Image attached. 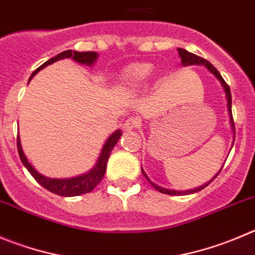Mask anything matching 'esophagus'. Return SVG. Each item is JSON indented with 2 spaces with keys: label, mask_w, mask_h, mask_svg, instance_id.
I'll use <instances>...</instances> for the list:
<instances>
[{
  "label": "esophagus",
  "mask_w": 255,
  "mask_h": 255,
  "mask_svg": "<svg viewBox=\"0 0 255 255\" xmlns=\"http://www.w3.org/2000/svg\"><path fill=\"white\" fill-rule=\"evenodd\" d=\"M139 122H141V121H139L138 117H129V118L125 122V125H123V129L125 130L134 129V128L138 127Z\"/></svg>",
  "instance_id": "1"
}]
</instances>
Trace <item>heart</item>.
Here are the masks:
<instances>
[{
  "label": "heart",
  "mask_w": 255,
  "mask_h": 255,
  "mask_svg": "<svg viewBox=\"0 0 255 255\" xmlns=\"http://www.w3.org/2000/svg\"><path fill=\"white\" fill-rule=\"evenodd\" d=\"M152 66L148 64H133L127 69L125 74V79L130 85H139L146 82L147 78L151 75Z\"/></svg>",
  "instance_id": "1"
}]
</instances>
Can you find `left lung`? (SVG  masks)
<instances>
[{
  "label": "left lung",
  "mask_w": 255,
  "mask_h": 255,
  "mask_svg": "<svg viewBox=\"0 0 255 255\" xmlns=\"http://www.w3.org/2000/svg\"><path fill=\"white\" fill-rule=\"evenodd\" d=\"M177 51H178V54H180V58H181V63H182V65H205L206 68L209 69V71H210V73H213L214 75H215V77L218 78L219 82L221 83V85H223V88H224L225 94H227L228 111H229L230 123H232V128H233V130H234V133H235L234 121H233V114H232V93H230V88H229V85H228L227 83H225V80L223 79V77H221V75H220V73H219V71L216 70L215 68H214L213 64L209 63V61L206 60V59L201 58V56L195 55V54H192V52H189V51H187V50H185V49H177ZM234 138H235V135H234ZM220 171H221V168H220ZM220 171H219V172L216 173V176H218L219 173H220ZM142 173H143L144 177H146L147 180H148L149 184H151L152 186H153L154 189L157 190V191H160V192H162V194H167V195H187V194H194V192H197V191H200V190L205 189V187L208 186V185L210 184L211 181H213L214 178L216 177V176H215V177H214L213 180H211V181H209L208 184L203 185V186H200V187H196V189H194V190H189V191H175V190H167V189H165V187L157 186L156 184H153V182H152L151 180H149V178H148V176H147L146 173H144L143 168H142Z\"/></svg>",
  "instance_id": "1"
}]
</instances>
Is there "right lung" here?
Masks as SVG:
<instances>
[{"mask_svg": "<svg viewBox=\"0 0 255 255\" xmlns=\"http://www.w3.org/2000/svg\"><path fill=\"white\" fill-rule=\"evenodd\" d=\"M65 58H73L74 60L78 61L80 64H87V65H93L94 61L98 59V54L94 51H85V52H79V51H73V50H66V51L60 52L56 56L51 58L50 60H47L46 63L42 64L41 66L36 69L34 73L31 74L30 79H32L35 74H37V71H40L41 69H44L45 66L50 65V64L55 63V61L61 60V59ZM122 132L121 129H117L113 134H111L107 142L104 143L103 149H102L101 154L98 157V161L95 163L94 167L89 171V172L84 173L82 176H78V177H71V178H50L46 176H42L41 173L37 172L31 163L28 162V160L26 158L25 153L22 151V147H21L20 142V135L17 134V151L18 156L21 158V162L23 163L26 168H27L28 172L31 173V176L41 185L42 187H45L46 190H49L50 192L56 195H60V196H78V195L87 194L90 192L94 189L99 182L102 181L104 173L107 170V162H108V158L111 156V152L113 149V147L116 146L118 139L121 138Z\"/></svg>", "mask_w": 255, "mask_h": 255, "instance_id": "1", "label": "right lung"}]
</instances>
